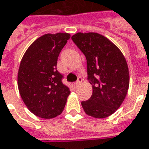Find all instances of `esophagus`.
Here are the masks:
<instances>
[{
  "label": "esophagus",
  "instance_id": "34e87169",
  "mask_svg": "<svg viewBox=\"0 0 149 149\" xmlns=\"http://www.w3.org/2000/svg\"><path fill=\"white\" fill-rule=\"evenodd\" d=\"M82 81H83V79H82V77H79L78 78V80H77L75 83H74V86L75 87H78L80 84L82 83Z\"/></svg>",
  "mask_w": 149,
  "mask_h": 149
}]
</instances>
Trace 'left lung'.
<instances>
[{
	"instance_id": "obj_1",
	"label": "left lung",
	"mask_w": 149,
	"mask_h": 149,
	"mask_svg": "<svg viewBox=\"0 0 149 149\" xmlns=\"http://www.w3.org/2000/svg\"><path fill=\"white\" fill-rule=\"evenodd\" d=\"M71 39L85 56L88 80L93 94L82 107L95 118L113 114L123 102L130 84L129 69L120 49L97 33H78Z\"/></svg>"
}]
</instances>
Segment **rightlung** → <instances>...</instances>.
Wrapping results in <instances>:
<instances>
[{"label":"right lung","mask_w":149,"mask_h":149,"mask_svg":"<svg viewBox=\"0 0 149 149\" xmlns=\"http://www.w3.org/2000/svg\"><path fill=\"white\" fill-rule=\"evenodd\" d=\"M70 35L45 34L26 51L18 73V87L24 104L32 113L44 119L63 111L70 91L56 69L61 51Z\"/></svg>","instance_id":"right-lung-1"}]
</instances>
